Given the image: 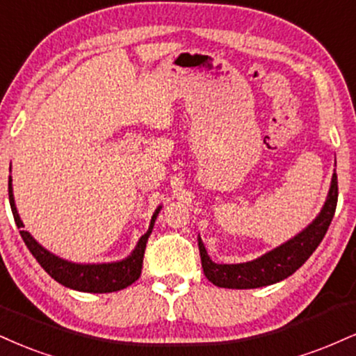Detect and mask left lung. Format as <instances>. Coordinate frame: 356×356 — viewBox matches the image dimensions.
Segmentation results:
<instances>
[{"instance_id":"left-lung-1","label":"left lung","mask_w":356,"mask_h":356,"mask_svg":"<svg viewBox=\"0 0 356 356\" xmlns=\"http://www.w3.org/2000/svg\"><path fill=\"white\" fill-rule=\"evenodd\" d=\"M337 199L338 182L337 174L333 172L327 200H325L318 216L302 232L293 235L292 238H289L282 245L268 250L267 254L250 260V262L216 264L209 257L202 238L199 235L197 242H199L204 275L209 278V282H212L217 286H222V289L241 290L267 286L290 277L307 262L308 257L314 254L315 248L323 241L325 234H327L328 227L332 224L333 213H335Z\"/></svg>"}]
</instances>
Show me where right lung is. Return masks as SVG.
<instances>
[{
  "instance_id": "add662e5",
  "label": "right lung",
  "mask_w": 356,
  "mask_h": 356,
  "mask_svg": "<svg viewBox=\"0 0 356 356\" xmlns=\"http://www.w3.org/2000/svg\"><path fill=\"white\" fill-rule=\"evenodd\" d=\"M8 192H10V205L13 211V217H15L16 225H18L21 237H23L24 243H26V247L29 248V252H31L34 259L38 260V264H40L41 267L48 272V275H51V278H54L58 284L67 286V289L78 290V292L109 293L126 289V286L134 284L137 278L140 277L145 243H147L149 235L152 232L154 224H156V219L157 216H159L162 205H159V207L156 209V212L152 213V219L151 224H149L147 232L139 238L134 250H132L126 259L102 264H78L71 262V260L61 259L59 255L49 252L48 248L42 247L28 230L23 229L24 224L23 220H21L18 209H16L15 195H13L11 175L10 181H8Z\"/></svg>"
}]
</instances>
